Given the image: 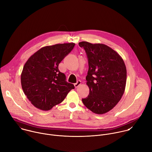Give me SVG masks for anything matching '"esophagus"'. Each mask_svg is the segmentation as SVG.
<instances>
[{"instance_id":"obj_1","label":"esophagus","mask_w":152,"mask_h":152,"mask_svg":"<svg viewBox=\"0 0 152 152\" xmlns=\"http://www.w3.org/2000/svg\"><path fill=\"white\" fill-rule=\"evenodd\" d=\"M80 84H81V81H80V80H78L76 83H75L74 84V85H75V88H76L78 87V86H79Z\"/></svg>"}]
</instances>
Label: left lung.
Instances as JSON below:
<instances>
[{
  "label": "left lung",
  "mask_w": 152,
  "mask_h": 152,
  "mask_svg": "<svg viewBox=\"0 0 152 152\" xmlns=\"http://www.w3.org/2000/svg\"><path fill=\"white\" fill-rule=\"evenodd\" d=\"M79 46L85 50L89 66L86 80L90 93L82 102L93 113L105 114L115 106L124 94L125 64L117 52L105 45L82 41Z\"/></svg>",
  "instance_id": "obj_1"
}]
</instances>
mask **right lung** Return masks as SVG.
Segmentation results:
<instances>
[{"label":"right lung","mask_w":152,"mask_h":152,"mask_svg":"<svg viewBox=\"0 0 152 152\" xmlns=\"http://www.w3.org/2000/svg\"><path fill=\"white\" fill-rule=\"evenodd\" d=\"M75 45L71 42L43 47L25 63L21 74V87L28 100L38 109L51 110L75 88L58 69L59 64Z\"/></svg>","instance_id":"obj_1"}]
</instances>
